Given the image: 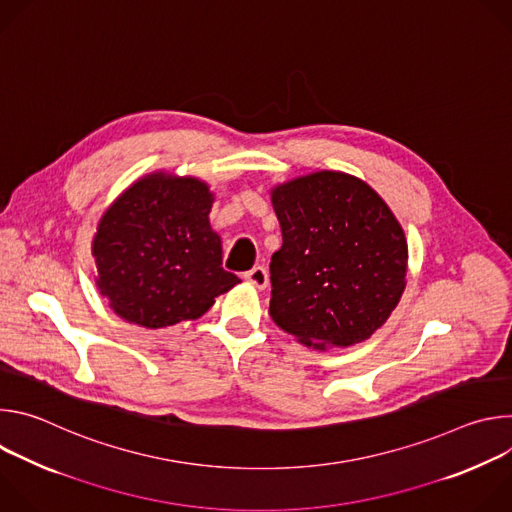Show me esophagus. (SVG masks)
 <instances>
[{
    "mask_svg": "<svg viewBox=\"0 0 512 512\" xmlns=\"http://www.w3.org/2000/svg\"><path fill=\"white\" fill-rule=\"evenodd\" d=\"M245 279H247L251 285H255L257 289H265V287H267V281H269V275H267L265 267L257 265V267H253L251 271L245 273Z\"/></svg>",
    "mask_w": 512,
    "mask_h": 512,
    "instance_id": "esophagus-1",
    "label": "esophagus"
}]
</instances>
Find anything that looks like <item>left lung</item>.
Here are the masks:
<instances>
[{"label": "left lung", "instance_id": "obj_1", "mask_svg": "<svg viewBox=\"0 0 512 512\" xmlns=\"http://www.w3.org/2000/svg\"><path fill=\"white\" fill-rule=\"evenodd\" d=\"M283 245L271 257V320L316 350L371 338L407 285V239L364 180L320 170L271 188Z\"/></svg>", "mask_w": 512, "mask_h": 512}]
</instances>
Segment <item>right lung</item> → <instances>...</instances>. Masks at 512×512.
Masks as SVG:
<instances>
[{
  "instance_id": "1",
  "label": "right lung",
  "mask_w": 512,
  "mask_h": 512,
  "mask_svg": "<svg viewBox=\"0 0 512 512\" xmlns=\"http://www.w3.org/2000/svg\"><path fill=\"white\" fill-rule=\"evenodd\" d=\"M212 202L204 180L158 170L105 208L91 243L95 283L121 320L150 330L198 320L241 283L223 269Z\"/></svg>"
}]
</instances>
